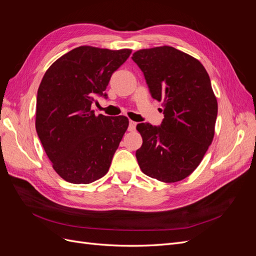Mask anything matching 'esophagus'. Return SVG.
I'll use <instances>...</instances> for the list:
<instances>
[{
	"mask_svg": "<svg viewBox=\"0 0 256 256\" xmlns=\"http://www.w3.org/2000/svg\"><path fill=\"white\" fill-rule=\"evenodd\" d=\"M136 122H134V120H130L129 122V131H134L136 130Z\"/></svg>",
	"mask_w": 256,
	"mask_h": 256,
	"instance_id": "1",
	"label": "esophagus"
}]
</instances>
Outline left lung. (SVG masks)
Instances as JSON below:
<instances>
[{"mask_svg":"<svg viewBox=\"0 0 256 256\" xmlns=\"http://www.w3.org/2000/svg\"><path fill=\"white\" fill-rule=\"evenodd\" d=\"M132 60L150 95L164 102L160 127L138 124L143 144L136 152L141 171L162 182L184 180L203 160L214 136L218 102L210 79L196 58L170 46L138 50Z\"/></svg>","mask_w":256,"mask_h":256,"instance_id":"8db88e82","label":"left lung"}]
</instances>
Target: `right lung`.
I'll return each mask as SVG.
<instances>
[{
    "label": "right lung",
    "mask_w": 256,
    "mask_h": 256,
    "mask_svg": "<svg viewBox=\"0 0 256 256\" xmlns=\"http://www.w3.org/2000/svg\"><path fill=\"white\" fill-rule=\"evenodd\" d=\"M130 49L81 46L58 58L37 92L35 127L52 168L64 180L90 184L104 176L125 134L124 115H95L92 104Z\"/></svg>",
    "instance_id": "add662e5"
}]
</instances>
